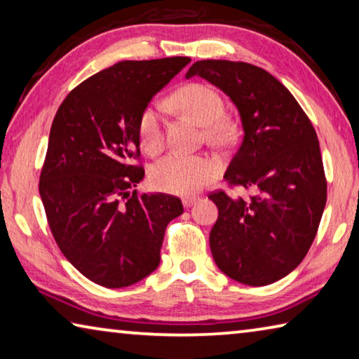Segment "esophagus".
<instances>
[{
	"label": "esophagus",
	"mask_w": 359,
	"mask_h": 359,
	"mask_svg": "<svg viewBox=\"0 0 359 359\" xmlns=\"http://www.w3.org/2000/svg\"><path fill=\"white\" fill-rule=\"evenodd\" d=\"M198 199H199V198H196V196H187V198L182 199V203H184L185 208H191L193 204L198 203Z\"/></svg>",
	"instance_id": "1"
}]
</instances>
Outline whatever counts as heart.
I'll list each match as a JSON object with an SVG mask.
<instances>
[{
  "label": "heart",
  "instance_id": "obj_1",
  "mask_svg": "<svg viewBox=\"0 0 359 359\" xmlns=\"http://www.w3.org/2000/svg\"><path fill=\"white\" fill-rule=\"evenodd\" d=\"M174 104L190 114L208 128V137L223 142L231 136V126L224 118V102L215 88L204 83H190L174 95ZM139 141L149 154L163 147V118L156 104L147 106L139 117ZM217 174V163L204 155L172 151L158 160L150 169V182L158 190L174 194H190L209 184Z\"/></svg>",
  "mask_w": 359,
  "mask_h": 359
}]
</instances>
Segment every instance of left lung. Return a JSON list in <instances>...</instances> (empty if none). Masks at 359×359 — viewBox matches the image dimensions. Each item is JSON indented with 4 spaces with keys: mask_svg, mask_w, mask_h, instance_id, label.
I'll use <instances>...</instances> for the list:
<instances>
[{
    "mask_svg": "<svg viewBox=\"0 0 359 359\" xmlns=\"http://www.w3.org/2000/svg\"><path fill=\"white\" fill-rule=\"evenodd\" d=\"M199 76L229 96L244 137L223 179L253 188L250 199L212 193L218 218L209 244L215 264L233 280L264 287L299 266L326 204L320 144L294 96L269 72L242 62L203 60Z\"/></svg>",
    "mask_w": 359,
    "mask_h": 359,
    "instance_id": "obj_1",
    "label": "left lung"
}]
</instances>
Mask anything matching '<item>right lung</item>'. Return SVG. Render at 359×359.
<instances>
[{
	"label": "right lung",
	"instance_id": "right-lung-1",
	"mask_svg": "<svg viewBox=\"0 0 359 359\" xmlns=\"http://www.w3.org/2000/svg\"><path fill=\"white\" fill-rule=\"evenodd\" d=\"M188 57L118 62L72 90L53 118L39 193L66 259L106 288L141 282L160 266L179 198L136 187L144 169L139 117L151 98L190 63Z\"/></svg>",
	"mask_w": 359,
	"mask_h": 359
}]
</instances>
